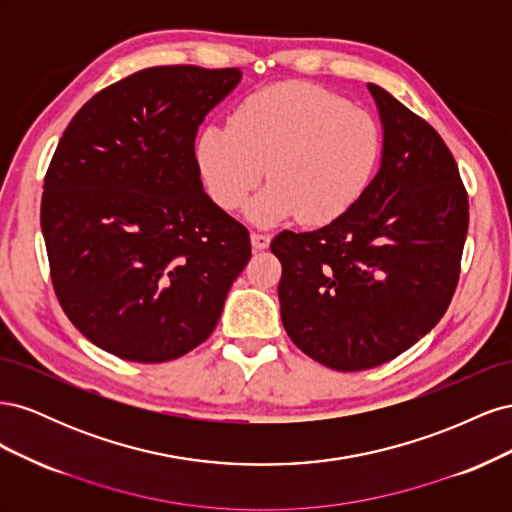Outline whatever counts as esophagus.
<instances>
[{
	"mask_svg": "<svg viewBox=\"0 0 512 512\" xmlns=\"http://www.w3.org/2000/svg\"><path fill=\"white\" fill-rule=\"evenodd\" d=\"M269 243H271V237L267 235V232H252V247L256 252H260V250H267L269 247Z\"/></svg>",
	"mask_w": 512,
	"mask_h": 512,
	"instance_id": "1",
	"label": "esophagus"
}]
</instances>
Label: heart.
Wrapping results in <instances>:
<instances>
[{
  "mask_svg": "<svg viewBox=\"0 0 512 512\" xmlns=\"http://www.w3.org/2000/svg\"><path fill=\"white\" fill-rule=\"evenodd\" d=\"M380 151V128L365 108L312 83L286 81L241 100L228 126L200 132L196 160L220 209L243 207L265 175L271 185L250 207L256 222L297 215L318 226L363 196Z\"/></svg>",
  "mask_w": 512,
  "mask_h": 512,
  "instance_id": "obj_1",
  "label": "heart"
}]
</instances>
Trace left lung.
I'll list each match as a JSON object with an SVG mask.
<instances>
[{
  "mask_svg": "<svg viewBox=\"0 0 512 512\" xmlns=\"http://www.w3.org/2000/svg\"><path fill=\"white\" fill-rule=\"evenodd\" d=\"M367 87L384 123L376 177L331 224L271 241L288 337L337 371L393 361L436 327L459 282L470 220L442 136L389 91Z\"/></svg>",
  "mask_w": 512,
  "mask_h": 512,
  "instance_id": "8db88e82",
  "label": "left lung"
}]
</instances>
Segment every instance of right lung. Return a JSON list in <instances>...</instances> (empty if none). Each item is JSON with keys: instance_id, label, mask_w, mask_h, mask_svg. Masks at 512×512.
<instances>
[{"instance_id": "right-lung-1", "label": "right lung", "mask_w": 512, "mask_h": 512, "mask_svg": "<svg viewBox=\"0 0 512 512\" xmlns=\"http://www.w3.org/2000/svg\"><path fill=\"white\" fill-rule=\"evenodd\" d=\"M237 68L156 66L72 117L44 175L40 224L57 301L119 359H179L213 333L252 254L250 232L203 192L198 126Z\"/></svg>"}]
</instances>
